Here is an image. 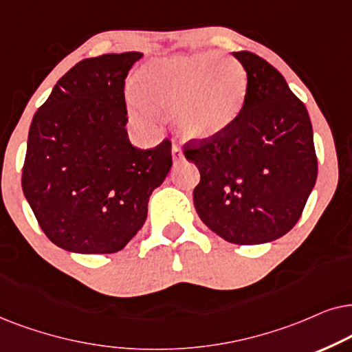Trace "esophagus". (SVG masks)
Here are the masks:
<instances>
[{"mask_svg": "<svg viewBox=\"0 0 352 352\" xmlns=\"http://www.w3.org/2000/svg\"><path fill=\"white\" fill-rule=\"evenodd\" d=\"M172 157H173V161H175V162H179V161H182V159H184V151H182L180 146H177L175 143L172 144Z\"/></svg>", "mask_w": 352, "mask_h": 352, "instance_id": "1", "label": "esophagus"}]
</instances>
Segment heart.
Returning <instances> with one entry per match:
<instances>
[{
    "label": "heart",
    "instance_id": "b5f03b06",
    "mask_svg": "<svg viewBox=\"0 0 352 352\" xmlns=\"http://www.w3.org/2000/svg\"><path fill=\"white\" fill-rule=\"evenodd\" d=\"M135 98L151 111H172L185 140H209L225 132L245 104L248 74L235 58L212 51L175 54L140 69Z\"/></svg>",
    "mask_w": 352,
    "mask_h": 352
}]
</instances>
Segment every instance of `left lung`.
Masks as SVG:
<instances>
[{
    "label": "left lung",
    "mask_w": 352,
    "mask_h": 352,
    "mask_svg": "<svg viewBox=\"0 0 352 352\" xmlns=\"http://www.w3.org/2000/svg\"><path fill=\"white\" fill-rule=\"evenodd\" d=\"M248 90L236 120L217 137L190 140L184 154L199 168V219L225 241L261 245L296 225L316 185L317 156L304 102L274 65L250 51Z\"/></svg>",
    "instance_id": "left-lung-1"
}]
</instances>
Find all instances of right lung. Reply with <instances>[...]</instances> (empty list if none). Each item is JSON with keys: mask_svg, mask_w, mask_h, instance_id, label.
Returning a JSON list of instances; mask_svg holds the SVG:
<instances>
[{"mask_svg": "<svg viewBox=\"0 0 352 352\" xmlns=\"http://www.w3.org/2000/svg\"><path fill=\"white\" fill-rule=\"evenodd\" d=\"M142 53L77 63L30 124L22 190L41 230L65 251L111 254L137 235L172 167V143L129 140L125 78Z\"/></svg>", "mask_w": 352, "mask_h": 352, "instance_id": "obj_1", "label": "right lung"}]
</instances>
